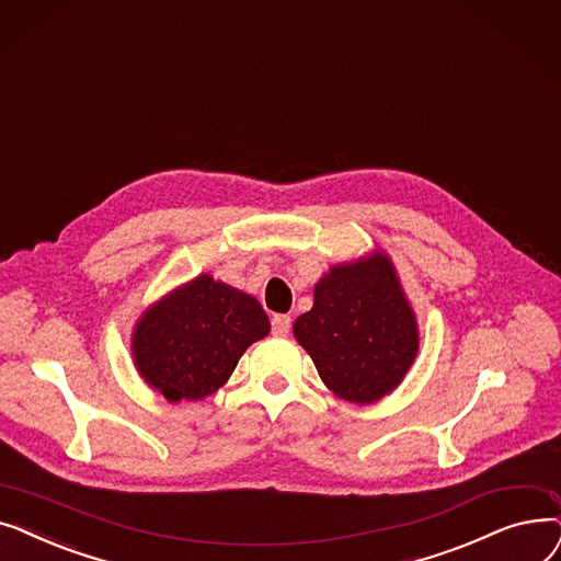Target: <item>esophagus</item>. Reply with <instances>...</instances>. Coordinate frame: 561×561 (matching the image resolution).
I'll return each mask as SVG.
<instances>
[{
  "label": "esophagus",
  "instance_id": "34e87169",
  "mask_svg": "<svg viewBox=\"0 0 561 561\" xmlns=\"http://www.w3.org/2000/svg\"><path fill=\"white\" fill-rule=\"evenodd\" d=\"M291 329V317L289 314H274L272 317V333L274 335H287Z\"/></svg>",
  "mask_w": 561,
  "mask_h": 561
}]
</instances>
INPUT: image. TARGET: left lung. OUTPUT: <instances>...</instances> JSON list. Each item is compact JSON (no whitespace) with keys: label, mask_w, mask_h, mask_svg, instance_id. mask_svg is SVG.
<instances>
[{"label":"left lung","mask_w":561,"mask_h":561,"mask_svg":"<svg viewBox=\"0 0 561 561\" xmlns=\"http://www.w3.org/2000/svg\"><path fill=\"white\" fill-rule=\"evenodd\" d=\"M295 335L322 381L346 402H377L417 354L415 317L386 255L333 266Z\"/></svg>","instance_id":"obj_1"}]
</instances>
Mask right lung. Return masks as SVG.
Segmentation results:
<instances>
[{
    "instance_id": "right-lung-1",
    "label": "right lung",
    "mask_w": 561,
    "mask_h": 561,
    "mask_svg": "<svg viewBox=\"0 0 561 561\" xmlns=\"http://www.w3.org/2000/svg\"><path fill=\"white\" fill-rule=\"evenodd\" d=\"M266 333L270 319L253 297L198 276L141 317L131 352L141 377L169 402H196L217 392Z\"/></svg>"
}]
</instances>
